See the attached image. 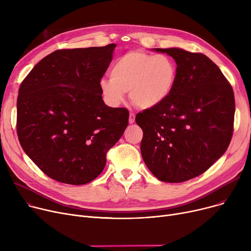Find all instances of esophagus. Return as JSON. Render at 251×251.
<instances>
[{"instance_id":"34e87169","label":"esophagus","mask_w":251,"mask_h":251,"mask_svg":"<svg viewBox=\"0 0 251 251\" xmlns=\"http://www.w3.org/2000/svg\"><path fill=\"white\" fill-rule=\"evenodd\" d=\"M135 122V114L134 113H130L129 114V123L133 124Z\"/></svg>"}]
</instances>
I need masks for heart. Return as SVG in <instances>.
<instances>
[{
  "mask_svg": "<svg viewBox=\"0 0 251 251\" xmlns=\"http://www.w3.org/2000/svg\"><path fill=\"white\" fill-rule=\"evenodd\" d=\"M178 76L175 61L166 55L134 50L115 61L111 79L102 78L100 87L112 105L123 102L125 92L141 109H151L166 100L175 87Z\"/></svg>",
  "mask_w": 251,
  "mask_h": 251,
  "instance_id": "b5f03b06",
  "label": "heart"
}]
</instances>
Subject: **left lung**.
<instances>
[{
  "instance_id": "left-lung-1",
  "label": "left lung",
  "mask_w": 251,
  "mask_h": 251,
  "mask_svg": "<svg viewBox=\"0 0 251 251\" xmlns=\"http://www.w3.org/2000/svg\"><path fill=\"white\" fill-rule=\"evenodd\" d=\"M153 50L175 60L178 76L166 100L136 115L143 131L140 151L157 179L180 183L204 173L227 151L233 135L234 92L205 55L179 48Z\"/></svg>"
}]
</instances>
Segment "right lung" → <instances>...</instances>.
Returning a JSON list of instances; mask_svg holds the SVG:
<instances>
[{
  "mask_svg": "<svg viewBox=\"0 0 251 251\" xmlns=\"http://www.w3.org/2000/svg\"><path fill=\"white\" fill-rule=\"evenodd\" d=\"M115 48L55 50L20 85V144L51 179L71 185L96 179L107 163L105 154L124 133L128 110L104 104L100 87Z\"/></svg>",
  "mask_w": 251,
  "mask_h": 251,
  "instance_id": "right-lung-1",
  "label": "right lung"
}]
</instances>
